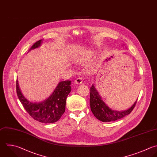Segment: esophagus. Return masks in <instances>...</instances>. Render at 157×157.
I'll return each instance as SVG.
<instances>
[{"label":"esophagus","mask_w":157,"mask_h":157,"mask_svg":"<svg viewBox=\"0 0 157 157\" xmlns=\"http://www.w3.org/2000/svg\"><path fill=\"white\" fill-rule=\"evenodd\" d=\"M82 82H83V78L82 77H79L75 80L74 83L76 85H79V84H81Z\"/></svg>","instance_id":"obj_1"}]
</instances>
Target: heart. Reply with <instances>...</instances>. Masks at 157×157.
<instances>
[{
    "instance_id": "obj_1",
    "label": "heart",
    "mask_w": 157,
    "mask_h": 157,
    "mask_svg": "<svg viewBox=\"0 0 157 157\" xmlns=\"http://www.w3.org/2000/svg\"><path fill=\"white\" fill-rule=\"evenodd\" d=\"M85 61V59H83V60H81V63H84Z\"/></svg>"
}]
</instances>
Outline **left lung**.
I'll use <instances>...</instances> for the list:
<instances>
[{
    "instance_id": "obj_1",
    "label": "left lung",
    "mask_w": 157,
    "mask_h": 157,
    "mask_svg": "<svg viewBox=\"0 0 157 157\" xmlns=\"http://www.w3.org/2000/svg\"><path fill=\"white\" fill-rule=\"evenodd\" d=\"M137 100L133 105L127 110L123 111L114 110L105 104L93 84L90 88V104L91 110L94 115L99 120L103 122L115 121L123 118L131 112Z\"/></svg>"
}]
</instances>
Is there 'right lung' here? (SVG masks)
Segmentation results:
<instances>
[{
  "label": "right lung",
  "mask_w": 157,
  "mask_h": 157,
  "mask_svg": "<svg viewBox=\"0 0 157 157\" xmlns=\"http://www.w3.org/2000/svg\"><path fill=\"white\" fill-rule=\"evenodd\" d=\"M42 40L36 42L29 52L39 47ZM71 81L60 82L52 94L42 102L29 101L23 94L17 80V93L18 97L28 113L36 120L44 123L57 121L63 115L66 109V99L71 91Z\"/></svg>",
  "instance_id": "1"
}]
</instances>
